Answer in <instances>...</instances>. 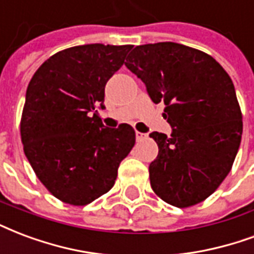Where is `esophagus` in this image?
<instances>
[{"label": "esophagus", "mask_w": 254, "mask_h": 254, "mask_svg": "<svg viewBox=\"0 0 254 254\" xmlns=\"http://www.w3.org/2000/svg\"><path fill=\"white\" fill-rule=\"evenodd\" d=\"M145 138H146L145 133L136 132V140H137V141H142V140H145Z\"/></svg>", "instance_id": "1"}]
</instances>
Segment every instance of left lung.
Instances as JSON below:
<instances>
[{"label": "left lung", "instance_id": "obj_1", "mask_svg": "<svg viewBox=\"0 0 254 254\" xmlns=\"http://www.w3.org/2000/svg\"><path fill=\"white\" fill-rule=\"evenodd\" d=\"M125 65L164 102L172 127L149 134L159 155L149 165L152 190L175 207L203 202L232 170L242 136V114L230 76L217 60L178 43L137 46Z\"/></svg>", "mask_w": 254, "mask_h": 254}]
</instances>
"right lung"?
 I'll list each match as a JSON object with an SVG mask.
<instances>
[{"label": "right lung", "mask_w": 254, "mask_h": 254, "mask_svg": "<svg viewBox=\"0 0 254 254\" xmlns=\"http://www.w3.org/2000/svg\"><path fill=\"white\" fill-rule=\"evenodd\" d=\"M132 46L86 44L63 50L28 84L20 133L24 153L46 189L62 202L84 206L114 186L136 142L127 124L105 127V86Z\"/></svg>", "instance_id": "right-lung-1"}]
</instances>
